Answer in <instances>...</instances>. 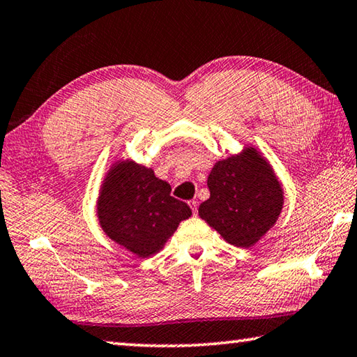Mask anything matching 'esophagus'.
I'll list each match as a JSON object with an SVG mask.
<instances>
[{
	"label": "esophagus",
	"mask_w": 357,
	"mask_h": 357,
	"mask_svg": "<svg viewBox=\"0 0 357 357\" xmlns=\"http://www.w3.org/2000/svg\"><path fill=\"white\" fill-rule=\"evenodd\" d=\"M188 204L192 210V215H197V201H190Z\"/></svg>",
	"instance_id": "34e87169"
}]
</instances>
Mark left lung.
<instances>
[{"mask_svg":"<svg viewBox=\"0 0 357 357\" xmlns=\"http://www.w3.org/2000/svg\"><path fill=\"white\" fill-rule=\"evenodd\" d=\"M207 185L210 197L199 207V216L236 248L254 246L284 207L282 185L255 147L216 161Z\"/></svg>","mask_w":357,"mask_h":357,"instance_id":"1","label":"left lung"}]
</instances>
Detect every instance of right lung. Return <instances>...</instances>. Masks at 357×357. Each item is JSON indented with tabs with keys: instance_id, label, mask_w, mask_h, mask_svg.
Listing matches in <instances>:
<instances>
[{
	"instance_id": "obj_1",
	"label": "right lung",
	"mask_w": 357,
	"mask_h": 357,
	"mask_svg": "<svg viewBox=\"0 0 357 357\" xmlns=\"http://www.w3.org/2000/svg\"><path fill=\"white\" fill-rule=\"evenodd\" d=\"M190 216L188 204L171 196V185L156 177L153 169L131 160H117L100 186V227L141 259L161 251Z\"/></svg>"
}]
</instances>
